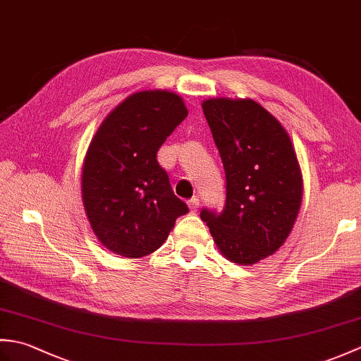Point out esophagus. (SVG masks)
I'll use <instances>...</instances> for the list:
<instances>
[{
	"mask_svg": "<svg viewBox=\"0 0 361 361\" xmlns=\"http://www.w3.org/2000/svg\"><path fill=\"white\" fill-rule=\"evenodd\" d=\"M188 206H189V209L192 211V212H195L197 209H198V206H200V200H198L197 197H194V198H190V200L188 202Z\"/></svg>",
	"mask_w": 361,
	"mask_h": 361,
	"instance_id": "obj_1",
	"label": "esophagus"
}]
</instances>
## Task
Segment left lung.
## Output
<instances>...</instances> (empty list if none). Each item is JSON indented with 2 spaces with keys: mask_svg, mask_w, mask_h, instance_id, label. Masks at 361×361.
I'll return each mask as SVG.
<instances>
[{
  "mask_svg": "<svg viewBox=\"0 0 361 361\" xmlns=\"http://www.w3.org/2000/svg\"><path fill=\"white\" fill-rule=\"evenodd\" d=\"M226 173L221 214L200 217L219 251L237 265L274 255L290 235L302 203V173L287 130L252 99L202 102Z\"/></svg>",
  "mask_w": 361,
  "mask_h": 361,
  "instance_id": "1",
  "label": "left lung"
}]
</instances>
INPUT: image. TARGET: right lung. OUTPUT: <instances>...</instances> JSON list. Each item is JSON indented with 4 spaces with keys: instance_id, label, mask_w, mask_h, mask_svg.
<instances>
[{
    "instance_id": "1",
    "label": "right lung",
    "mask_w": 361,
    "mask_h": 361,
    "mask_svg": "<svg viewBox=\"0 0 361 361\" xmlns=\"http://www.w3.org/2000/svg\"><path fill=\"white\" fill-rule=\"evenodd\" d=\"M186 116L185 102L172 91H137L114 106L91 140L82 202L93 233L114 255L137 259L157 251L189 211L157 161Z\"/></svg>"
}]
</instances>
